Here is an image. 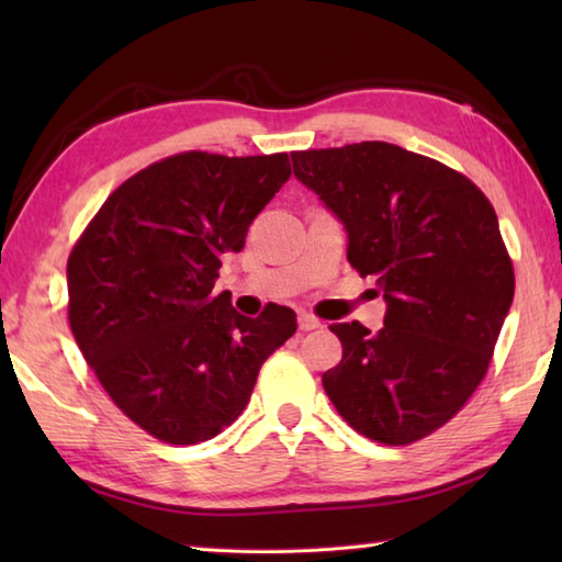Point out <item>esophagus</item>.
Segmentation results:
<instances>
[{"mask_svg":"<svg viewBox=\"0 0 562 562\" xmlns=\"http://www.w3.org/2000/svg\"><path fill=\"white\" fill-rule=\"evenodd\" d=\"M317 327H319V319L317 317L307 315V312H300V329L302 331H312V329H317Z\"/></svg>","mask_w":562,"mask_h":562,"instance_id":"obj_1","label":"esophagus"}]
</instances>
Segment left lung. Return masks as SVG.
I'll list each match as a JSON object with an SVG mask.
<instances>
[{
	"label": "left lung",
	"mask_w": 562,
	"mask_h": 562,
	"mask_svg": "<svg viewBox=\"0 0 562 562\" xmlns=\"http://www.w3.org/2000/svg\"><path fill=\"white\" fill-rule=\"evenodd\" d=\"M297 180L349 235L347 260L384 292V327L329 325L341 361L322 374L339 416L406 446L461 412L488 372L516 274L481 188L384 140L294 150Z\"/></svg>",
	"instance_id": "obj_1"
}]
</instances>
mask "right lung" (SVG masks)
Returning a JSON list of instances; mask_svg holds the SVG:
<instances>
[{
  "mask_svg": "<svg viewBox=\"0 0 562 562\" xmlns=\"http://www.w3.org/2000/svg\"><path fill=\"white\" fill-rule=\"evenodd\" d=\"M290 178L288 154L231 158L188 150L121 183L66 265L69 325L111 402L154 439H213L250 402L260 367L297 329L265 304L260 317L213 297L225 252Z\"/></svg>",
  "mask_w": 562,
  "mask_h": 562,
  "instance_id": "1",
  "label": "right lung"
}]
</instances>
